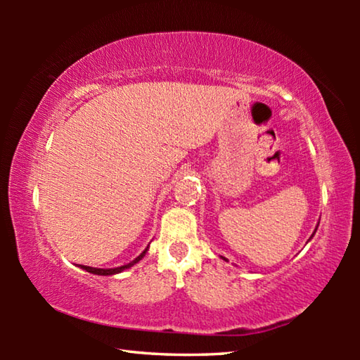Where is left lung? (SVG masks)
I'll return each instance as SVG.
<instances>
[{
	"instance_id": "obj_1",
	"label": "left lung",
	"mask_w": 360,
	"mask_h": 360,
	"mask_svg": "<svg viewBox=\"0 0 360 360\" xmlns=\"http://www.w3.org/2000/svg\"><path fill=\"white\" fill-rule=\"evenodd\" d=\"M316 230H318V227H316ZM316 230H314V231H313V235H311V238H313V236H314V233H316ZM222 259H224V260H227V259H225V257H222Z\"/></svg>"
}]
</instances>
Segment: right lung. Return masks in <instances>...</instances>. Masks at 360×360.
<instances>
[{
	"label": "right lung",
	"instance_id": "1",
	"mask_svg": "<svg viewBox=\"0 0 360 360\" xmlns=\"http://www.w3.org/2000/svg\"><path fill=\"white\" fill-rule=\"evenodd\" d=\"M148 249H149V246L146 248L144 251H143L141 254H139L135 260H131L130 264H125V265L117 266V268H95V266H87V265H79V266H81L82 270H85V271L92 273V275H100V276H112V275H117V273H122V271H124V270H127V268H130V266H133V265H135V264H138V262L144 257L146 252H148Z\"/></svg>",
	"mask_w": 360,
	"mask_h": 360
}]
</instances>
